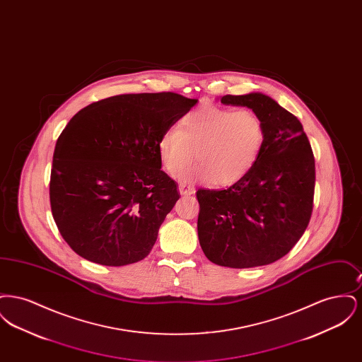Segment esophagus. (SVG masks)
<instances>
[{
	"label": "esophagus",
	"instance_id": "esophagus-1",
	"mask_svg": "<svg viewBox=\"0 0 362 362\" xmlns=\"http://www.w3.org/2000/svg\"><path fill=\"white\" fill-rule=\"evenodd\" d=\"M179 192L182 195H191L195 192V189L192 186H189L186 183H179Z\"/></svg>",
	"mask_w": 362,
	"mask_h": 362
}]
</instances>
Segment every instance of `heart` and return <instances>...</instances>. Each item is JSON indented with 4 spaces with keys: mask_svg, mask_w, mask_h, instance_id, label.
<instances>
[{
    "mask_svg": "<svg viewBox=\"0 0 362 362\" xmlns=\"http://www.w3.org/2000/svg\"><path fill=\"white\" fill-rule=\"evenodd\" d=\"M264 142V123L250 108L204 104L186 114L157 144L164 171L183 182L232 186L251 171ZM194 153L192 154V152Z\"/></svg>",
    "mask_w": 362,
    "mask_h": 362,
    "instance_id": "b5f03b06",
    "label": "heart"
}]
</instances>
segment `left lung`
I'll return each instance as SVG.
<instances>
[{"mask_svg": "<svg viewBox=\"0 0 362 362\" xmlns=\"http://www.w3.org/2000/svg\"><path fill=\"white\" fill-rule=\"evenodd\" d=\"M221 103L255 111L264 123V142L238 183L197 191L199 244L218 266L270 264L292 250L310 223L315 192L310 141L300 121L267 95H225Z\"/></svg>", "mask_w": 362, "mask_h": 362, "instance_id": "1", "label": "left lung"}]
</instances>
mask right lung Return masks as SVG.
Returning <instances> with one entry per match:
<instances>
[{
  "mask_svg": "<svg viewBox=\"0 0 362 362\" xmlns=\"http://www.w3.org/2000/svg\"><path fill=\"white\" fill-rule=\"evenodd\" d=\"M197 102L173 92L118 95L70 119L54 149L50 205L76 254L115 267L148 257L180 197L157 144Z\"/></svg>",
  "mask_w": 362,
  "mask_h": 362,
  "instance_id": "obj_1",
  "label": "right lung"
}]
</instances>
